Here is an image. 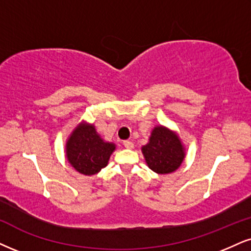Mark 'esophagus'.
Instances as JSON below:
<instances>
[{"instance_id":"obj_1","label":"esophagus","mask_w":251,"mask_h":251,"mask_svg":"<svg viewBox=\"0 0 251 251\" xmlns=\"http://www.w3.org/2000/svg\"><path fill=\"white\" fill-rule=\"evenodd\" d=\"M123 145H125V148H126V149H132L134 148V143L131 141H125L123 142Z\"/></svg>"}]
</instances>
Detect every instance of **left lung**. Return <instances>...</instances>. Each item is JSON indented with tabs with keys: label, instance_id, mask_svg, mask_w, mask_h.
Here are the masks:
<instances>
[{
	"label": "left lung",
	"instance_id": "1",
	"mask_svg": "<svg viewBox=\"0 0 251 251\" xmlns=\"http://www.w3.org/2000/svg\"><path fill=\"white\" fill-rule=\"evenodd\" d=\"M148 166L153 172L166 175L176 171L185 157L184 148L178 135L164 126H156L149 143L142 148Z\"/></svg>",
	"mask_w": 251,
	"mask_h": 251
}]
</instances>
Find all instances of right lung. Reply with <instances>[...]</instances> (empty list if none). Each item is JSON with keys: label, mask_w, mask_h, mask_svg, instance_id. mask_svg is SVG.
<instances>
[{"label": "right lung", "mask_w": 251, "mask_h": 251, "mask_svg": "<svg viewBox=\"0 0 251 251\" xmlns=\"http://www.w3.org/2000/svg\"><path fill=\"white\" fill-rule=\"evenodd\" d=\"M114 150L115 144L102 140L94 126H80L66 143V154L71 165L86 176L95 175L106 168Z\"/></svg>", "instance_id": "right-lung-1"}]
</instances>
